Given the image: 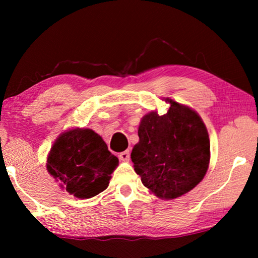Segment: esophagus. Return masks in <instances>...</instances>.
<instances>
[{"instance_id":"1","label":"esophagus","mask_w":258,"mask_h":258,"mask_svg":"<svg viewBox=\"0 0 258 258\" xmlns=\"http://www.w3.org/2000/svg\"><path fill=\"white\" fill-rule=\"evenodd\" d=\"M118 157H119L120 161L128 162V161H130V157H131V156H130V151H124V152H122V153H119Z\"/></svg>"}]
</instances>
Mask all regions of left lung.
<instances>
[{"label":"left lung","mask_w":258,"mask_h":258,"mask_svg":"<svg viewBox=\"0 0 258 258\" xmlns=\"http://www.w3.org/2000/svg\"><path fill=\"white\" fill-rule=\"evenodd\" d=\"M160 116L146 114L139 127L140 142L131 158L142 183L156 196L173 200L193 189L204 178L210 163L205 124L193 109L168 100Z\"/></svg>","instance_id":"1"}]
</instances>
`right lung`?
<instances>
[{"label": "right lung", "mask_w": 258, "mask_h": 258, "mask_svg": "<svg viewBox=\"0 0 258 258\" xmlns=\"http://www.w3.org/2000/svg\"><path fill=\"white\" fill-rule=\"evenodd\" d=\"M118 160L102 138L89 128L59 135L47 157V171L70 194L91 199L106 189Z\"/></svg>", "instance_id": "obj_1"}]
</instances>
